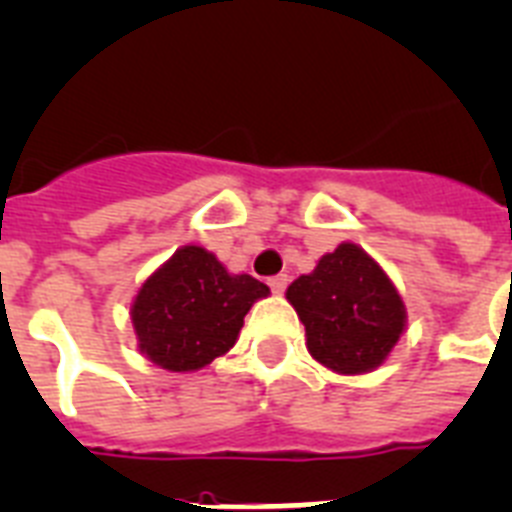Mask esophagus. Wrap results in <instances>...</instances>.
<instances>
[{
    "label": "esophagus",
    "mask_w": 512,
    "mask_h": 512,
    "mask_svg": "<svg viewBox=\"0 0 512 512\" xmlns=\"http://www.w3.org/2000/svg\"><path fill=\"white\" fill-rule=\"evenodd\" d=\"M269 287H272V293H285L287 287V274H274V277H269Z\"/></svg>",
    "instance_id": "34e87169"
}]
</instances>
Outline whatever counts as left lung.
<instances>
[{
    "instance_id": "8db88e82",
    "label": "left lung",
    "mask_w": 512,
    "mask_h": 512,
    "mask_svg": "<svg viewBox=\"0 0 512 512\" xmlns=\"http://www.w3.org/2000/svg\"><path fill=\"white\" fill-rule=\"evenodd\" d=\"M306 327L308 353L337 374H366L387 361L405 329V303L382 266L340 243L287 287Z\"/></svg>"
}]
</instances>
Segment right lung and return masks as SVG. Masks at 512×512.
<instances>
[{
    "label": "right lung",
    "instance_id": "right-lung-1",
    "mask_svg": "<svg viewBox=\"0 0 512 512\" xmlns=\"http://www.w3.org/2000/svg\"><path fill=\"white\" fill-rule=\"evenodd\" d=\"M266 295L264 282L230 274L206 248H177L130 306L138 348L159 369H204L238 342L243 319Z\"/></svg>",
    "mask_w": 512,
    "mask_h": 512
}]
</instances>
